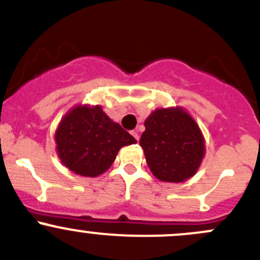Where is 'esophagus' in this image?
Masks as SVG:
<instances>
[{
	"instance_id": "1",
	"label": "esophagus",
	"mask_w": 260,
	"mask_h": 260,
	"mask_svg": "<svg viewBox=\"0 0 260 260\" xmlns=\"http://www.w3.org/2000/svg\"><path fill=\"white\" fill-rule=\"evenodd\" d=\"M131 133H132V136L136 138V140L140 141V135H138V131H132Z\"/></svg>"
}]
</instances>
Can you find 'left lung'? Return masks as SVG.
Masks as SVG:
<instances>
[{"label":"left lung","instance_id":"8db88e82","mask_svg":"<svg viewBox=\"0 0 260 260\" xmlns=\"http://www.w3.org/2000/svg\"><path fill=\"white\" fill-rule=\"evenodd\" d=\"M140 145L153 176L179 183L198 172L205 156V138L182 107L158 108L145 120Z\"/></svg>","mask_w":260,"mask_h":260}]
</instances>
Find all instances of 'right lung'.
I'll return each mask as SVG.
<instances>
[{
  "mask_svg": "<svg viewBox=\"0 0 260 260\" xmlns=\"http://www.w3.org/2000/svg\"><path fill=\"white\" fill-rule=\"evenodd\" d=\"M54 138L61 164L84 177L104 174L122 147L137 143L101 106L88 104L70 109L60 120Z\"/></svg>",
  "mask_w": 260,
  "mask_h": 260,
  "instance_id": "right-lung-1",
  "label": "right lung"
}]
</instances>
